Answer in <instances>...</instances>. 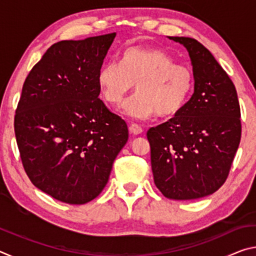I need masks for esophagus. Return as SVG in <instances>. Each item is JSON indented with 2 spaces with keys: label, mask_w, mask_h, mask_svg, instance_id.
Segmentation results:
<instances>
[{
  "label": "esophagus",
  "mask_w": 256,
  "mask_h": 256,
  "mask_svg": "<svg viewBox=\"0 0 256 256\" xmlns=\"http://www.w3.org/2000/svg\"><path fill=\"white\" fill-rule=\"evenodd\" d=\"M128 130H130V132L134 134V136H138V134L142 133V128L138 124H131L128 126Z\"/></svg>",
  "instance_id": "1"
}]
</instances>
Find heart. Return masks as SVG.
Masks as SVG:
<instances>
[{
    "label": "heart",
    "instance_id": "1",
    "mask_svg": "<svg viewBox=\"0 0 256 256\" xmlns=\"http://www.w3.org/2000/svg\"><path fill=\"white\" fill-rule=\"evenodd\" d=\"M97 84L108 105L118 108L136 84L138 94L125 104L124 114L136 120L162 118L180 112L192 94L193 72L175 63L170 54L154 47H128L118 64H105L98 72Z\"/></svg>",
    "mask_w": 256,
    "mask_h": 256
}]
</instances>
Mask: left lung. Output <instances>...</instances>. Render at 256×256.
Segmentation results:
<instances>
[{
    "instance_id": "obj_1",
    "label": "left lung",
    "mask_w": 256,
    "mask_h": 256,
    "mask_svg": "<svg viewBox=\"0 0 256 256\" xmlns=\"http://www.w3.org/2000/svg\"><path fill=\"white\" fill-rule=\"evenodd\" d=\"M188 52L194 92L180 112L149 128L154 184L172 200L210 196L226 182L240 142V108L230 78L201 42L170 37Z\"/></svg>"
}]
</instances>
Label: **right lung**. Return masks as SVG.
Returning a JSON list of instances; mask_svg holds the SVG:
<instances>
[{"mask_svg":"<svg viewBox=\"0 0 256 256\" xmlns=\"http://www.w3.org/2000/svg\"><path fill=\"white\" fill-rule=\"evenodd\" d=\"M116 32L52 45L22 86L14 133L32 183L68 204L105 188L128 138L125 120L98 98L97 76Z\"/></svg>","mask_w":256,"mask_h":256,"instance_id":"1","label":"right lung"}]
</instances>
